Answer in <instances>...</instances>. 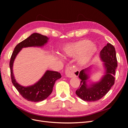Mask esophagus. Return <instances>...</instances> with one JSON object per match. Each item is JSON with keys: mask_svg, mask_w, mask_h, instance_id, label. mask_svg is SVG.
<instances>
[{"mask_svg": "<svg viewBox=\"0 0 128 128\" xmlns=\"http://www.w3.org/2000/svg\"><path fill=\"white\" fill-rule=\"evenodd\" d=\"M78 72L77 74H76V72ZM66 75L68 77H72L73 76H77L78 75V72H77L76 70H75V68L73 67H68L66 69L65 71Z\"/></svg>", "mask_w": 128, "mask_h": 128, "instance_id": "34e87169", "label": "esophagus"}]
</instances>
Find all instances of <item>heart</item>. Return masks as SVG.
I'll list each match as a JSON object with an SVG mask.
<instances>
[{"label": "heart", "instance_id": "obj_1", "mask_svg": "<svg viewBox=\"0 0 128 128\" xmlns=\"http://www.w3.org/2000/svg\"><path fill=\"white\" fill-rule=\"evenodd\" d=\"M96 52V48L88 40H82L66 45L63 48L64 54L68 56L80 55L78 62L84 65L90 61Z\"/></svg>", "mask_w": 128, "mask_h": 128}]
</instances>
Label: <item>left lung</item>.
<instances>
[{"label": "left lung", "instance_id": "left-lung-1", "mask_svg": "<svg viewBox=\"0 0 128 128\" xmlns=\"http://www.w3.org/2000/svg\"><path fill=\"white\" fill-rule=\"evenodd\" d=\"M100 58L105 62L104 66L106 72V75L100 82L92 85L91 87H88L86 80L88 78V76L86 72L89 69H83L80 72L79 77L81 81L76 94L84 101H97L106 95L114 84V76L118 67V61L114 46L107 43L100 51Z\"/></svg>", "mask_w": 128, "mask_h": 128}]
</instances>
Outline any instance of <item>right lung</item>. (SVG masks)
I'll return each mask as SVG.
<instances>
[{
  "mask_svg": "<svg viewBox=\"0 0 128 128\" xmlns=\"http://www.w3.org/2000/svg\"><path fill=\"white\" fill-rule=\"evenodd\" d=\"M48 40L47 36L34 33L15 46L10 57V67L12 82L19 94L28 101L38 102L47 98L52 92L56 81L61 77V74L58 72L48 70L42 78L34 86L24 87L18 84L14 78L12 69L14 61L18 53L22 48L30 46H42L47 42Z\"/></svg>",
  "mask_w": 128,
  "mask_h": 128,
  "instance_id": "right-lung-1",
  "label": "right lung"
}]
</instances>
